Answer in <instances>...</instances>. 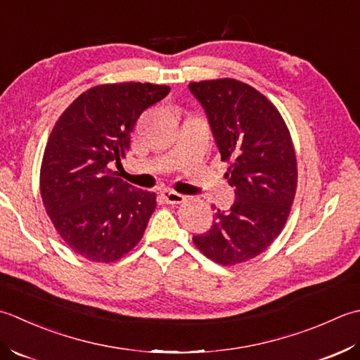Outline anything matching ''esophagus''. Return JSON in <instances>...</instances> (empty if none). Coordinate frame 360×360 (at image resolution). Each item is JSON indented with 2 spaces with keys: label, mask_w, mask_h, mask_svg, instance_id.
<instances>
[{
  "label": "esophagus",
  "mask_w": 360,
  "mask_h": 360,
  "mask_svg": "<svg viewBox=\"0 0 360 360\" xmlns=\"http://www.w3.org/2000/svg\"><path fill=\"white\" fill-rule=\"evenodd\" d=\"M161 197H163L166 203H171V205H180L183 202H186L185 195L175 193V191H171V189L163 191V193H161Z\"/></svg>",
  "instance_id": "1"
}]
</instances>
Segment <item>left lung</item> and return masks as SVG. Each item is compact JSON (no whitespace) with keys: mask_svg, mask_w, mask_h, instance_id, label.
<instances>
[{"mask_svg":"<svg viewBox=\"0 0 360 360\" xmlns=\"http://www.w3.org/2000/svg\"><path fill=\"white\" fill-rule=\"evenodd\" d=\"M189 90L207 112L236 195L231 210H217L211 229L193 242L211 261L234 266L261 255L288 222L297 193L295 149L281 113L252 85L224 77L191 82Z\"/></svg>","mask_w":360,"mask_h":360,"instance_id":"obj_1","label":"left lung"}]
</instances>
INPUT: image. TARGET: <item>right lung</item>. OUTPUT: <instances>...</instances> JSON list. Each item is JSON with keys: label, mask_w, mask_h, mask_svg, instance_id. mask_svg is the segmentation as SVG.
I'll use <instances>...</instances> for the list:
<instances>
[{"label": "right lung", "mask_w": 360, "mask_h": 360, "mask_svg": "<svg viewBox=\"0 0 360 360\" xmlns=\"http://www.w3.org/2000/svg\"><path fill=\"white\" fill-rule=\"evenodd\" d=\"M171 86L104 84L84 91L60 115L40 167V194L51 222L72 252L91 262H115L138 245L157 195L116 177L130 134L146 108Z\"/></svg>", "instance_id": "add662e5"}]
</instances>
